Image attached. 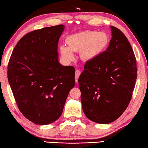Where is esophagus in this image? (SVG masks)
I'll return each instance as SVG.
<instances>
[{"label":"esophagus","mask_w":148,"mask_h":148,"mask_svg":"<svg viewBox=\"0 0 148 148\" xmlns=\"http://www.w3.org/2000/svg\"><path fill=\"white\" fill-rule=\"evenodd\" d=\"M80 74H81V71H79V70H76V74H75V81H76V83H77V80H78V77Z\"/></svg>","instance_id":"34e87169"}]
</instances>
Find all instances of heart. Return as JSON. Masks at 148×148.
Masks as SVG:
<instances>
[{"instance_id": "b5f03b06", "label": "heart", "mask_w": 148, "mask_h": 148, "mask_svg": "<svg viewBox=\"0 0 148 148\" xmlns=\"http://www.w3.org/2000/svg\"><path fill=\"white\" fill-rule=\"evenodd\" d=\"M109 42L106 32L84 31L67 36L65 38L66 47L61 46L59 51L65 62L74 59V52H79V56L84 61H92L106 49Z\"/></svg>"}]
</instances>
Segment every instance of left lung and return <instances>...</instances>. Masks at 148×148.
Listing matches in <instances>:
<instances>
[{"label": "left lung", "mask_w": 148, "mask_h": 148, "mask_svg": "<svg viewBox=\"0 0 148 148\" xmlns=\"http://www.w3.org/2000/svg\"><path fill=\"white\" fill-rule=\"evenodd\" d=\"M106 51L86 62L78 83L82 109L91 121L108 124L121 116L131 100L137 77L136 61L127 37L111 26Z\"/></svg>", "instance_id": "1"}]
</instances>
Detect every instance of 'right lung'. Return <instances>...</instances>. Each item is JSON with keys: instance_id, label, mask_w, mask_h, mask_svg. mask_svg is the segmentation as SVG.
Wrapping results in <instances>:
<instances>
[{"instance_id": "right-lung-1", "label": "right lung", "mask_w": 148, "mask_h": 148, "mask_svg": "<svg viewBox=\"0 0 148 148\" xmlns=\"http://www.w3.org/2000/svg\"><path fill=\"white\" fill-rule=\"evenodd\" d=\"M63 25L26 34L14 47L8 65V79L22 114L36 125L59 118L75 86V69L59 62L57 44Z\"/></svg>"}]
</instances>
